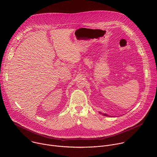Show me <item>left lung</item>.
I'll return each instance as SVG.
<instances>
[{"mask_svg": "<svg viewBox=\"0 0 157 157\" xmlns=\"http://www.w3.org/2000/svg\"><path fill=\"white\" fill-rule=\"evenodd\" d=\"M103 115H104V116H107V115H106V114H103Z\"/></svg>", "mask_w": 157, "mask_h": 157, "instance_id": "1", "label": "left lung"}]
</instances>
